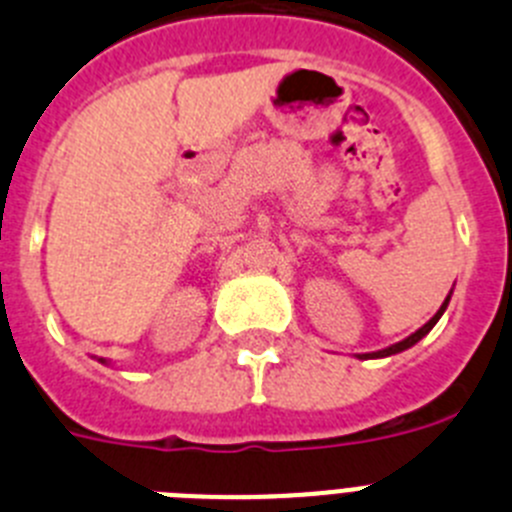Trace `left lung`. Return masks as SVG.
Wrapping results in <instances>:
<instances>
[{
	"label": "left lung",
	"instance_id": "8db88e82",
	"mask_svg": "<svg viewBox=\"0 0 512 512\" xmlns=\"http://www.w3.org/2000/svg\"><path fill=\"white\" fill-rule=\"evenodd\" d=\"M449 300H451V292H449V295H446V300H443V305L438 307L436 315H433V318L428 320V323H425L423 328H418V330H415V333H410L408 338H402V341L392 343V346L382 348V351H372V354H356V359H384V356H395V354H400V351H408V348L415 346V343H418L420 338L428 336V333H431L433 325H436L438 320H441V315H443V312H446V307H449Z\"/></svg>",
	"mask_w": 512,
	"mask_h": 512
}]
</instances>
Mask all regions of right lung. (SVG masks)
<instances>
[{
  "mask_svg": "<svg viewBox=\"0 0 512 512\" xmlns=\"http://www.w3.org/2000/svg\"><path fill=\"white\" fill-rule=\"evenodd\" d=\"M99 361V364H107V361H104V359H97Z\"/></svg>",
  "mask_w": 512,
  "mask_h": 512,
  "instance_id": "1",
  "label": "right lung"
}]
</instances>
